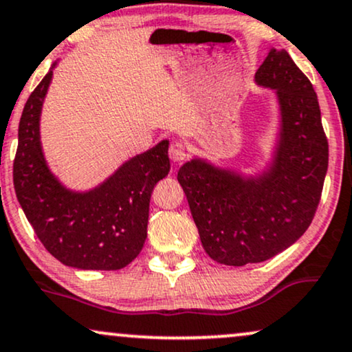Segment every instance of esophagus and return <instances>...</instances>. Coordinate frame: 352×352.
<instances>
[{
	"instance_id": "esophagus-1",
	"label": "esophagus",
	"mask_w": 352,
	"mask_h": 352,
	"mask_svg": "<svg viewBox=\"0 0 352 352\" xmlns=\"http://www.w3.org/2000/svg\"><path fill=\"white\" fill-rule=\"evenodd\" d=\"M186 146L181 142H173L171 146H169V158L171 162L175 163H181L186 160Z\"/></svg>"
}]
</instances>
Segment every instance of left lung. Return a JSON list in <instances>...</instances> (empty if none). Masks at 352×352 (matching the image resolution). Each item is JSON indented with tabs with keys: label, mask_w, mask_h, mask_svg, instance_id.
Masks as SVG:
<instances>
[{
	"label": "left lung",
	"mask_w": 352,
	"mask_h": 352,
	"mask_svg": "<svg viewBox=\"0 0 352 352\" xmlns=\"http://www.w3.org/2000/svg\"><path fill=\"white\" fill-rule=\"evenodd\" d=\"M276 91L279 133L267 168L245 176L192 158L177 171L202 246L227 266L263 263L310 227L328 169V140L310 80L284 49H271L254 75Z\"/></svg>",
	"instance_id": "1"
}]
</instances>
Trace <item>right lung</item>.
Listing matches in <instances>:
<instances>
[{
    "label": "right lung",
    "mask_w": 352,
    "mask_h": 352,
    "mask_svg": "<svg viewBox=\"0 0 352 352\" xmlns=\"http://www.w3.org/2000/svg\"><path fill=\"white\" fill-rule=\"evenodd\" d=\"M54 68L55 63L21 116L12 166L17 201L45 250L65 266L117 271L137 258L146 240L151 190L169 173V142L127 160L96 188H65L41 143L42 106Z\"/></svg>",
    "instance_id": "add662e5"
}]
</instances>
